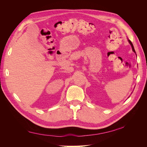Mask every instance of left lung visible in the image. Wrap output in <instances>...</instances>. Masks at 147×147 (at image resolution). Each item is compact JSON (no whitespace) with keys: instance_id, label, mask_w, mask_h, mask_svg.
<instances>
[{"instance_id":"1","label":"left lung","mask_w":147,"mask_h":147,"mask_svg":"<svg viewBox=\"0 0 147 147\" xmlns=\"http://www.w3.org/2000/svg\"><path fill=\"white\" fill-rule=\"evenodd\" d=\"M128 41H129V43H130V45H131V47H132V50H133V51H134V53H136V51H135V50H134V46H133V45H132V42H131V40H128Z\"/></svg>"}]
</instances>
